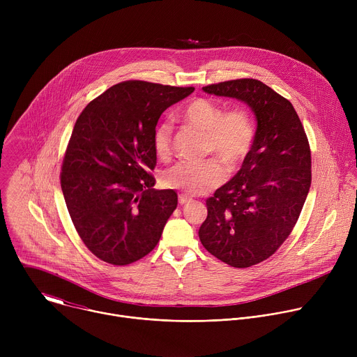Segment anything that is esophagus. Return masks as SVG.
Listing matches in <instances>:
<instances>
[{
    "mask_svg": "<svg viewBox=\"0 0 357 357\" xmlns=\"http://www.w3.org/2000/svg\"><path fill=\"white\" fill-rule=\"evenodd\" d=\"M178 200H179L181 205H186V203H189V202L192 200V197H189L188 195H183V193H181V195H179V197H178Z\"/></svg>",
    "mask_w": 357,
    "mask_h": 357,
    "instance_id": "34e87169",
    "label": "esophagus"
}]
</instances>
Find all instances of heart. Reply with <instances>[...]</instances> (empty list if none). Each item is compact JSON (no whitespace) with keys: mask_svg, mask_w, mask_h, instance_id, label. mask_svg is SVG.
<instances>
[{"mask_svg":"<svg viewBox=\"0 0 357 357\" xmlns=\"http://www.w3.org/2000/svg\"><path fill=\"white\" fill-rule=\"evenodd\" d=\"M178 119L206 135L205 151L218 160L203 162H178L162 175L165 188L186 195L205 193L226 179L229 172L237 171L248 158L254 145V124L243 109L225 112L223 106L205 97H197L178 113ZM152 146L158 158L167 160L172 154V127L168 121L157 126L152 135ZM222 162L225 166L220 164Z\"/></svg>","mask_w":357,"mask_h":357,"instance_id":"obj_1","label":"heart"}]
</instances>
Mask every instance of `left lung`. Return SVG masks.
<instances>
[{
	"instance_id": "8db88e82",
	"label": "left lung",
	"mask_w": 357,
	"mask_h": 357,
	"mask_svg": "<svg viewBox=\"0 0 357 357\" xmlns=\"http://www.w3.org/2000/svg\"><path fill=\"white\" fill-rule=\"evenodd\" d=\"M203 91L244 101L257 120L248 158L206 200L199 229L212 256L247 268L271 257L299 218L312 178L310 142L294 106L260 80H229Z\"/></svg>"
}]
</instances>
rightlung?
<instances>
[{
  "label": "right lung",
  "mask_w": 357,
  "mask_h": 357,
  "mask_svg": "<svg viewBox=\"0 0 357 357\" xmlns=\"http://www.w3.org/2000/svg\"><path fill=\"white\" fill-rule=\"evenodd\" d=\"M193 90L127 80L96 97L79 116L61 186L75 229L97 259L127 266L158 244L178 195L152 188V135L161 114Z\"/></svg>",
  "instance_id": "obj_1"
}]
</instances>
